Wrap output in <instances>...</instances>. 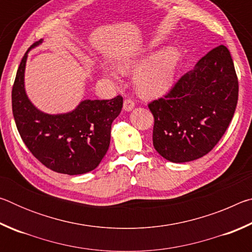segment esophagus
I'll return each mask as SVG.
<instances>
[{
    "label": "esophagus",
    "instance_id": "obj_1",
    "mask_svg": "<svg viewBox=\"0 0 252 252\" xmlns=\"http://www.w3.org/2000/svg\"><path fill=\"white\" fill-rule=\"evenodd\" d=\"M134 101L132 99H126L125 100V103H123V109H125L126 111H131L132 109L134 108Z\"/></svg>",
    "mask_w": 252,
    "mask_h": 252
}]
</instances>
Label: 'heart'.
Segmentation results:
<instances>
[{
    "label": "heart",
    "instance_id": "heart-1",
    "mask_svg": "<svg viewBox=\"0 0 252 252\" xmlns=\"http://www.w3.org/2000/svg\"><path fill=\"white\" fill-rule=\"evenodd\" d=\"M180 62L178 49L170 46L156 54L146 65L136 72L134 82L138 91L147 96H158L167 92L172 85ZM136 65V60L126 58L119 62V70L125 72Z\"/></svg>",
    "mask_w": 252,
    "mask_h": 252
}]
</instances>
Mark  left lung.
Masks as SVG:
<instances>
[{
  "mask_svg": "<svg viewBox=\"0 0 252 252\" xmlns=\"http://www.w3.org/2000/svg\"><path fill=\"white\" fill-rule=\"evenodd\" d=\"M238 93L231 54L224 45L217 46L167 94L148 104L155 118L153 147L176 163L206 156L227 131Z\"/></svg>",
  "mask_w": 252,
  "mask_h": 252,
  "instance_id": "obj_1",
  "label": "left lung"
}]
</instances>
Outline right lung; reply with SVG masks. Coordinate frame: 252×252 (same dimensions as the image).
<instances>
[{
  "label": "right lung",
  "instance_id": "1",
  "mask_svg": "<svg viewBox=\"0 0 252 252\" xmlns=\"http://www.w3.org/2000/svg\"><path fill=\"white\" fill-rule=\"evenodd\" d=\"M41 42H34L31 48ZM27 58L25 53L12 88V111L24 144L52 171L70 176L92 171L108 151L111 125L121 112L123 97L119 94L111 100H84L65 114L41 112L24 90Z\"/></svg>",
  "mask_w": 252,
  "mask_h": 252
}]
</instances>
